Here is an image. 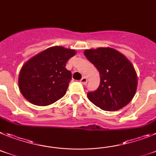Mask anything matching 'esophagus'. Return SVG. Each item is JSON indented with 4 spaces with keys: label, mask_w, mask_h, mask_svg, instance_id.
Returning <instances> with one entry per match:
<instances>
[{
    "label": "esophagus",
    "mask_w": 156,
    "mask_h": 156,
    "mask_svg": "<svg viewBox=\"0 0 156 156\" xmlns=\"http://www.w3.org/2000/svg\"><path fill=\"white\" fill-rule=\"evenodd\" d=\"M87 81H88L87 78H86V77H83L82 79L80 80V82H81L82 84H83V85H86V84L87 83Z\"/></svg>",
    "instance_id": "esophagus-1"
}]
</instances>
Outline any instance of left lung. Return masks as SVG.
I'll list each match as a JSON object with an SVG mask.
<instances>
[{"label":"left lung","mask_w":156,"mask_h":156,"mask_svg":"<svg viewBox=\"0 0 156 156\" xmlns=\"http://www.w3.org/2000/svg\"><path fill=\"white\" fill-rule=\"evenodd\" d=\"M84 54L100 72L101 84L89 92V100L104 111L115 112L132 101L137 87V76L130 61L112 48L86 49Z\"/></svg>","instance_id":"8db88e82"}]
</instances>
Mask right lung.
Listing matches in <instances>:
<instances>
[{
  "label": "right lung",
  "mask_w": 156,
  "mask_h": 156,
  "mask_svg": "<svg viewBox=\"0 0 156 156\" xmlns=\"http://www.w3.org/2000/svg\"><path fill=\"white\" fill-rule=\"evenodd\" d=\"M75 53L74 49L54 46L26 62L19 74L22 95L37 106H47L62 98L71 80V72L65 66Z\"/></svg>",
  "instance_id": "1"
}]
</instances>
